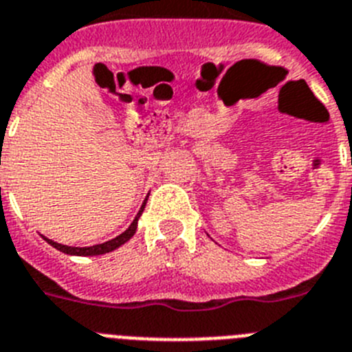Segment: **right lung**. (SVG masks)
Segmentation results:
<instances>
[{"label": "right lung", "mask_w": 352, "mask_h": 352, "mask_svg": "<svg viewBox=\"0 0 352 352\" xmlns=\"http://www.w3.org/2000/svg\"><path fill=\"white\" fill-rule=\"evenodd\" d=\"M145 204H147V199H145L144 205H142L140 212H138V214H137V217H135V221H133V223H131V226H129L128 230L124 231V233H121V235H119V236H116V239L109 240V242H105V243H98V245H93V247H69V245H63V243L54 242V240H49V239H45V240L50 243V245L54 247V249H58V251L65 252V254H72V256H100V254H107V252L113 251V249H117V247H121L122 243H126L129 239H131L133 235H135V231H137V224H138V217H140L142 212H144Z\"/></svg>", "instance_id": "right-lung-1"}]
</instances>
